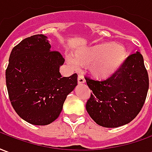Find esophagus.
Listing matches in <instances>:
<instances>
[{"mask_svg": "<svg viewBox=\"0 0 152 152\" xmlns=\"http://www.w3.org/2000/svg\"><path fill=\"white\" fill-rule=\"evenodd\" d=\"M77 80H78V84L81 85V84H84L85 83V78L83 76L82 74H78V78H77Z\"/></svg>", "mask_w": 152, "mask_h": 152, "instance_id": "1", "label": "esophagus"}]
</instances>
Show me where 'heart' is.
I'll use <instances>...</instances> for the list:
<instances>
[{"mask_svg":"<svg viewBox=\"0 0 152 152\" xmlns=\"http://www.w3.org/2000/svg\"><path fill=\"white\" fill-rule=\"evenodd\" d=\"M125 57L126 52L123 46L112 42H103L77 50L73 54L72 61L80 66L89 65L92 76L104 80L117 72Z\"/></svg>","mask_w":152,"mask_h":152,"instance_id":"obj_1","label":"heart"}]
</instances>
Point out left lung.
<instances>
[{"instance_id":"8db88e82","label":"left lung","mask_w":152,"mask_h":152,"mask_svg":"<svg viewBox=\"0 0 152 152\" xmlns=\"http://www.w3.org/2000/svg\"><path fill=\"white\" fill-rule=\"evenodd\" d=\"M85 78L92 90L86 110L100 126L116 128L128 124L143 107L149 78L143 57L139 52L128 57L117 72L107 79Z\"/></svg>"}]
</instances>
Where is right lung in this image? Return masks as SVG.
<instances>
[{"label":"right lung","instance_id":"1","mask_svg":"<svg viewBox=\"0 0 152 152\" xmlns=\"http://www.w3.org/2000/svg\"><path fill=\"white\" fill-rule=\"evenodd\" d=\"M43 35L22 40L11 51L5 71L6 86L11 105L24 121L46 125L62 112L66 96L77 85V74L62 77L59 66L63 55L50 50Z\"/></svg>","mask_w":152,"mask_h":152}]
</instances>
